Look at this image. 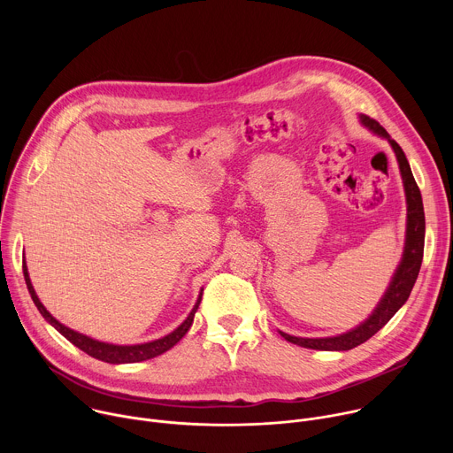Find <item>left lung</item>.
<instances>
[{
    "instance_id": "obj_1",
    "label": "left lung",
    "mask_w": 453,
    "mask_h": 453,
    "mask_svg": "<svg viewBox=\"0 0 453 453\" xmlns=\"http://www.w3.org/2000/svg\"><path fill=\"white\" fill-rule=\"evenodd\" d=\"M362 123L371 128V131L381 138L389 140V143L395 149V154L398 157L400 163V172L403 177V186H405V196H407V238H405V250H403V257L402 264L389 285L387 288L385 296L381 297L380 304L376 306V310L372 311V315L362 322L360 326H357L355 330L337 335V337H326V339H303V337H294L288 334H281V337H285V341L297 344L301 348H308V349H319V351H348L353 349L357 346H360L362 342L369 341L378 330H381L387 322L391 320V317L405 304V301L409 299L412 287L418 280L419 269H421V262H423V249H425V211H423V201H421V191L416 184V179L411 172V165L405 157V152L402 150V147L391 140V136L387 134L385 128L372 118L362 114L360 116Z\"/></svg>"
}]
</instances>
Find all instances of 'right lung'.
<instances>
[{"mask_svg": "<svg viewBox=\"0 0 453 453\" xmlns=\"http://www.w3.org/2000/svg\"><path fill=\"white\" fill-rule=\"evenodd\" d=\"M23 274H25V281H27V287H28V292L32 296V301L35 303L37 310L41 311V315L50 322V325L60 334L66 337L72 344H75L79 349H82L84 353H88L89 357L93 358H98L102 362H107V364H133V362H143V360H149V358H154L165 351H168L170 348H173L189 330L191 322H193V315H196L199 304H201V297L203 294L199 296L196 306H193V310L189 311V315L186 317V320L182 322V325L173 330L170 335L163 337V339H157V341H152V342H147V344H136V346H114V344H105V342H98L95 339H89L79 332H73L70 328H66L64 325H60V322L50 315V311L42 306V303L39 301V297L35 296V290L32 287V281L28 278V269L27 265H23Z\"/></svg>", "mask_w": 453, "mask_h": 453, "instance_id": "1", "label": "right lung"}]
</instances>
